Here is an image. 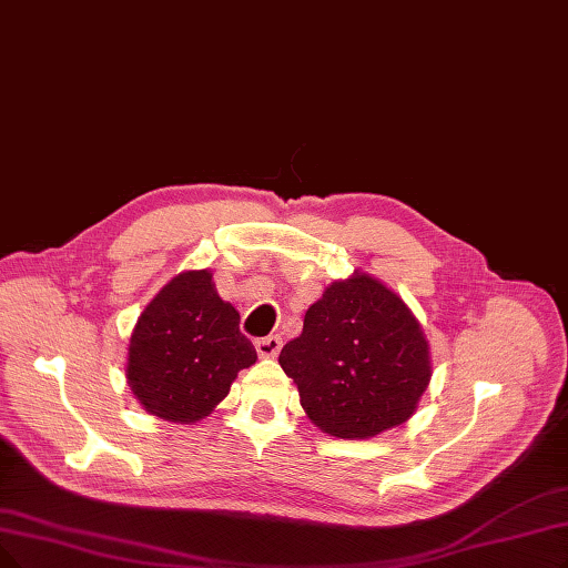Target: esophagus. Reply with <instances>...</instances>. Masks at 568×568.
Returning a JSON list of instances; mask_svg holds the SVG:
<instances>
[{"label":"esophagus","instance_id":"esophagus-1","mask_svg":"<svg viewBox=\"0 0 568 568\" xmlns=\"http://www.w3.org/2000/svg\"><path fill=\"white\" fill-rule=\"evenodd\" d=\"M254 345H256L258 356H263V358H272V356H277V354H280V349H282V337H280V335L258 337Z\"/></svg>","mask_w":568,"mask_h":568}]
</instances>
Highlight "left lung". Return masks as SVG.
Returning a JSON list of instances; mask_svg holds the SVG:
<instances>
[{"instance_id": "1", "label": "left lung", "mask_w": 568, "mask_h": 568, "mask_svg": "<svg viewBox=\"0 0 568 568\" xmlns=\"http://www.w3.org/2000/svg\"><path fill=\"white\" fill-rule=\"evenodd\" d=\"M280 366L298 384L307 417L337 438H371L407 422L430 379L413 312L363 272L333 282L305 312Z\"/></svg>"}]
</instances>
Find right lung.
Masks as SVG:
<instances>
[{"label":"right lung","instance_id":"obj_1","mask_svg":"<svg viewBox=\"0 0 568 568\" xmlns=\"http://www.w3.org/2000/svg\"><path fill=\"white\" fill-rule=\"evenodd\" d=\"M254 361L240 314L219 298L212 272L189 270L142 312L130 335L125 377L151 415L191 424L210 415Z\"/></svg>","mask_w":568,"mask_h":568}]
</instances>
